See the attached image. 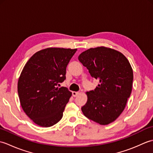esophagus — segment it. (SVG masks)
I'll return each instance as SVG.
<instances>
[{
  "instance_id": "34e87169",
  "label": "esophagus",
  "mask_w": 153,
  "mask_h": 153,
  "mask_svg": "<svg viewBox=\"0 0 153 153\" xmlns=\"http://www.w3.org/2000/svg\"><path fill=\"white\" fill-rule=\"evenodd\" d=\"M79 94V92H76V91H73L72 92V95L74 97H77V95H78Z\"/></svg>"
}]
</instances>
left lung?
<instances>
[{
    "label": "left lung",
    "mask_w": 153,
    "mask_h": 153,
    "mask_svg": "<svg viewBox=\"0 0 153 153\" xmlns=\"http://www.w3.org/2000/svg\"><path fill=\"white\" fill-rule=\"evenodd\" d=\"M78 60L100 83L95 90L86 92L87 101L82 107L83 114L100 125L114 122L124 110L132 91L130 63L122 53L105 47L91 48L81 53Z\"/></svg>",
    "instance_id": "1"
}]
</instances>
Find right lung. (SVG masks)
I'll use <instances>...</instances> for the list:
<instances>
[{
    "mask_svg": "<svg viewBox=\"0 0 153 153\" xmlns=\"http://www.w3.org/2000/svg\"><path fill=\"white\" fill-rule=\"evenodd\" d=\"M77 48L50 47L37 52L25 64L18 82L22 108L37 125L51 127L62 118L71 92L58 88Z\"/></svg>",
    "mask_w": 153,
    "mask_h": 153,
    "instance_id": "obj_1",
    "label": "right lung"
}]
</instances>
